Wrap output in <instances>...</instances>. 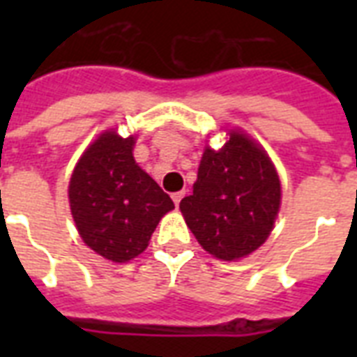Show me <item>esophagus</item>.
Here are the masks:
<instances>
[{
  "label": "esophagus",
  "instance_id": "34e87169",
  "mask_svg": "<svg viewBox=\"0 0 357 357\" xmlns=\"http://www.w3.org/2000/svg\"><path fill=\"white\" fill-rule=\"evenodd\" d=\"M183 196H185L183 190H179V192H174L172 200H174V204H176V207L179 206V202H181V198H183Z\"/></svg>",
  "mask_w": 357,
  "mask_h": 357
}]
</instances>
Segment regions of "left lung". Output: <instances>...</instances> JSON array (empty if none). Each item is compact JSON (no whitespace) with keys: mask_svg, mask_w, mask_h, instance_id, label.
<instances>
[{"mask_svg":"<svg viewBox=\"0 0 357 357\" xmlns=\"http://www.w3.org/2000/svg\"><path fill=\"white\" fill-rule=\"evenodd\" d=\"M280 202L282 185L271 157L248 135L231 131L222 150L206 148L192 195L179 209L202 248L235 261L265 243Z\"/></svg>","mask_w":357,"mask_h":357,"instance_id":"left-lung-1","label":"left lung"}]
</instances>
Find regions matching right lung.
<instances>
[{
  "instance_id": "1",
  "label": "right lung",
  "mask_w": 357,
  "mask_h": 357,
  "mask_svg": "<svg viewBox=\"0 0 357 357\" xmlns=\"http://www.w3.org/2000/svg\"><path fill=\"white\" fill-rule=\"evenodd\" d=\"M133 146V135L105 131L70 178V209L81 238L114 263L142 254L159 220L174 209L170 196L135 162Z\"/></svg>"
}]
</instances>
